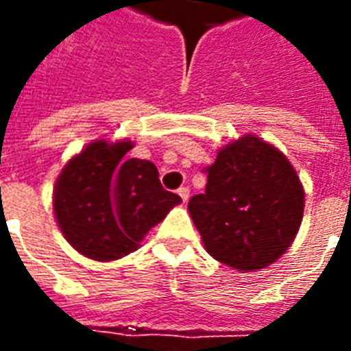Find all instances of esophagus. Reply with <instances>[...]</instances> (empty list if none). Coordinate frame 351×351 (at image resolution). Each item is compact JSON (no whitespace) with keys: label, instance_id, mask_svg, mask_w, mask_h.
Wrapping results in <instances>:
<instances>
[{"label":"esophagus","instance_id":"esophagus-1","mask_svg":"<svg viewBox=\"0 0 351 351\" xmlns=\"http://www.w3.org/2000/svg\"><path fill=\"white\" fill-rule=\"evenodd\" d=\"M178 195H180L184 203H186V201L190 199V188H188V186H182V188H178Z\"/></svg>","mask_w":351,"mask_h":351}]
</instances>
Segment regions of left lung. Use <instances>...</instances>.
<instances>
[{
    "mask_svg": "<svg viewBox=\"0 0 351 351\" xmlns=\"http://www.w3.org/2000/svg\"><path fill=\"white\" fill-rule=\"evenodd\" d=\"M188 210L214 259L250 272L274 263L293 243L304 190L278 148L244 135L206 167L205 193L193 195Z\"/></svg>",
    "mask_w": 351,
    "mask_h": 351,
    "instance_id": "left-lung-1",
    "label": "left lung"
}]
</instances>
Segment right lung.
Here are the masks:
<instances>
[{"label": "right lung", "mask_w": 351, "mask_h": 351, "mask_svg": "<svg viewBox=\"0 0 351 351\" xmlns=\"http://www.w3.org/2000/svg\"><path fill=\"white\" fill-rule=\"evenodd\" d=\"M131 141L99 138L65 163L54 186L58 228L73 248L112 261L138 248L182 199L163 190L152 161L125 158Z\"/></svg>", "instance_id": "add662e5"}]
</instances>
